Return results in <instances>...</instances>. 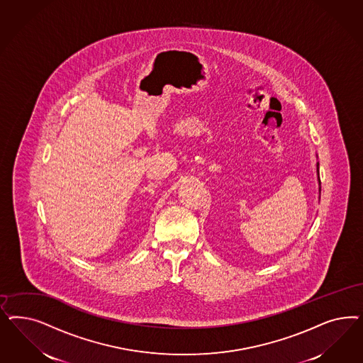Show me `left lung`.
<instances>
[{
    "label": "left lung",
    "instance_id": "obj_1",
    "mask_svg": "<svg viewBox=\"0 0 363 363\" xmlns=\"http://www.w3.org/2000/svg\"><path fill=\"white\" fill-rule=\"evenodd\" d=\"M316 172H318V180L320 183V179H319V163H316Z\"/></svg>",
    "mask_w": 363,
    "mask_h": 363
}]
</instances>
